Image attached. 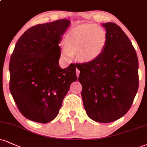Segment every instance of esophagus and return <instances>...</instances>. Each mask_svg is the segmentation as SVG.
Segmentation results:
<instances>
[{"instance_id":"34e87169","label":"esophagus","mask_w":147,"mask_h":147,"mask_svg":"<svg viewBox=\"0 0 147 147\" xmlns=\"http://www.w3.org/2000/svg\"><path fill=\"white\" fill-rule=\"evenodd\" d=\"M79 73H80V71H79V70L78 68H76V75H77V77H79Z\"/></svg>"}]
</instances>
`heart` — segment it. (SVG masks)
<instances>
[{
    "label": "heart",
    "instance_id": "obj_1",
    "mask_svg": "<svg viewBox=\"0 0 147 147\" xmlns=\"http://www.w3.org/2000/svg\"><path fill=\"white\" fill-rule=\"evenodd\" d=\"M107 42V35L102 28L94 24H84L72 29L64 39L66 57L77 54L84 62L94 61L100 55Z\"/></svg>",
    "mask_w": 147,
    "mask_h": 147
}]
</instances>
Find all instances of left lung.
Masks as SVG:
<instances>
[{"label": "left lung", "instance_id": "obj_1", "mask_svg": "<svg viewBox=\"0 0 147 147\" xmlns=\"http://www.w3.org/2000/svg\"><path fill=\"white\" fill-rule=\"evenodd\" d=\"M107 42L100 55L75 64L80 71L81 96L86 114L102 123L123 117L138 90V59L131 42L114 22L102 24Z\"/></svg>", "mask_w": 147, "mask_h": 147}]
</instances>
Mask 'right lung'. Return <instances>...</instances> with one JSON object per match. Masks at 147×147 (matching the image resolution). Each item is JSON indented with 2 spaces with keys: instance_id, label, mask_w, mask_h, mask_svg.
Wrapping results in <instances>:
<instances>
[{
  "instance_id": "1",
  "label": "right lung",
  "mask_w": 147,
  "mask_h": 147,
  "mask_svg": "<svg viewBox=\"0 0 147 147\" xmlns=\"http://www.w3.org/2000/svg\"><path fill=\"white\" fill-rule=\"evenodd\" d=\"M70 21L40 24L18 39L10 58L9 90L24 117L47 123L59 114L70 84L77 81L76 66L59 65V43Z\"/></svg>"
}]
</instances>
